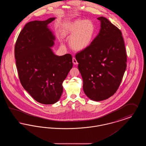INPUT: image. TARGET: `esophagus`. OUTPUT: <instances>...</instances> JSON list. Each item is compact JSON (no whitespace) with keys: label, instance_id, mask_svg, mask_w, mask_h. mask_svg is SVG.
I'll return each mask as SVG.
<instances>
[{"label":"esophagus","instance_id":"1","mask_svg":"<svg viewBox=\"0 0 146 146\" xmlns=\"http://www.w3.org/2000/svg\"><path fill=\"white\" fill-rule=\"evenodd\" d=\"M72 62H73V63L74 64V65H76V64H78V62H77V61H76V58L75 57H73V59H72Z\"/></svg>","mask_w":146,"mask_h":146}]
</instances>
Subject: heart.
<instances>
[{
  "label": "heart",
  "mask_w": 146,
  "mask_h": 146,
  "mask_svg": "<svg viewBox=\"0 0 146 146\" xmlns=\"http://www.w3.org/2000/svg\"><path fill=\"white\" fill-rule=\"evenodd\" d=\"M61 32L63 36L70 38V46L80 51L88 48L94 40L96 27L90 20L77 19L63 23Z\"/></svg>",
  "instance_id": "obj_1"
}]
</instances>
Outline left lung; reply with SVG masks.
Segmentation results:
<instances>
[{
  "instance_id": "8db88e82",
  "label": "left lung",
  "mask_w": 146,
  "mask_h": 146,
  "mask_svg": "<svg viewBox=\"0 0 146 146\" xmlns=\"http://www.w3.org/2000/svg\"><path fill=\"white\" fill-rule=\"evenodd\" d=\"M101 28L90 45L76 56L83 80V90L90 100L101 101L118 90L126 68L122 33L103 16Z\"/></svg>"
}]
</instances>
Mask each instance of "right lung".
Here are the masks:
<instances>
[{"label": "right lung", "mask_w": 146, "mask_h": 146, "mask_svg": "<svg viewBox=\"0 0 146 146\" xmlns=\"http://www.w3.org/2000/svg\"><path fill=\"white\" fill-rule=\"evenodd\" d=\"M55 19L50 17L26 24L15 46L21 84L35 101L42 104H54L60 100L63 82L73 67L71 55H56L51 49L55 36L48 25Z\"/></svg>", "instance_id": "obj_1"}]
</instances>
